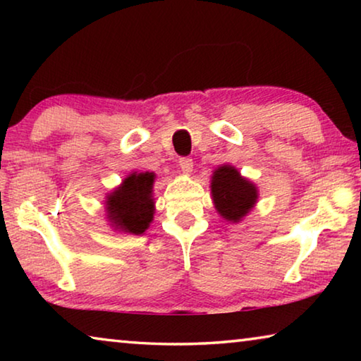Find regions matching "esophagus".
Segmentation results:
<instances>
[{"mask_svg": "<svg viewBox=\"0 0 361 361\" xmlns=\"http://www.w3.org/2000/svg\"><path fill=\"white\" fill-rule=\"evenodd\" d=\"M192 166H194L192 159H189V157H181L180 159V169H181L183 173H186V175L191 173L192 172Z\"/></svg>", "mask_w": 361, "mask_h": 361, "instance_id": "obj_1", "label": "esophagus"}]
</instances>
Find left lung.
<instances>
[{"label": "left lung", "instance_id": "left-lung-1", "mask_svg": "<svg viewBox=\"0 0 361 361\" xmlns=\"http://www.w3.org/2000/svg\"><path fill=\"white\" fill-rule=\"evenodd\" d=\"M210 188L219 216L231 223H239L247 216L258 200V188L232 166L218 167L212 175Z\"/></svg>", "mask_w": 361, "mask_h": 361}]
</instances>
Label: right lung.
Wrapping results in <instances>:
<instances>
[{
	"label": "right lung",
	"instance_id": "right-lung-1",
	"mask_svg": "<svg viewBox=\"0 0 361 361\" xmlns=\"http://www.w3.org/2000/svg\"><path fill=\"white\" fill-rule=\"evenodd\" d=\"M154 178L152 172H133L106 195V218L114 229L138 235L149 228L156 210Z\"/></svg>",
	"mask_w": 361,
	"mask_h": 361
}]
</instances>
